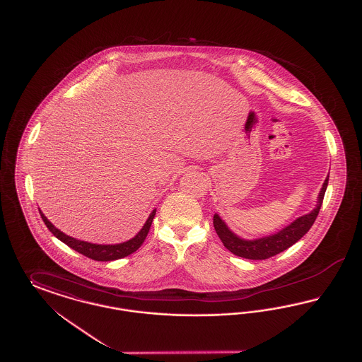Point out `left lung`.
Returning a JSON list of instances; mask_svg holds the SVG:
<instances>
[{"label": "left lung", "instance_id": "obj_1", "mask_svg": "<svg viewBox=\"0 0 362 362\" xmlns=\"http://www.w3.org/2000/svg\"><path fill=\"white\" fill-rule=\"evenodd\" d=\"M328 185V175L320 189L319 197H317V204L315 209L308 213L304 214L298 218H296L293 223L282 228L273 235L263 236L254 240H247L233 233L228 225L225 224L224 220L216 213L213 217V225L214 229L218 235V238L223 241L226 250H229L232 254L245 259H255V260H262V259H269L274 257L276 254L288 250L294 243L300 240L308 230L310 226L315 223L319 210L323 204V198L326 194Z\"/></svg>", "mask_w": 362, "mask_h": 362}]
</instances>
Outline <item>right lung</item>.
Masks as SVG:
<instances>
[{
  "label": "right lung",
  "instance_id": "right-lung-1",
  "mask_svg": "<svg viewBox=\"0 0 362 362\" xmlns=\"http://www.w3.org/2000/svg\"><path fill=\"white\" fill-rule=\"evenodd\" d=\"M40 217L43 220V223L49 228V230L52 235L65 243L66 245H69L70 248H73L74 251L86 255L88 258L93 259V260H99V262H108V260H117V259L124 258L133 252H136L138 248L142 245L144 240L148 236V232L151 229L152 221L155 218L156 209L149 214L146 223L141 228V230L137 235L130 239V240L123 241L119 244H93V243H88V241L77 240L74 238H70L68 235H65L64 232H61L59 229H57L54 225L47 220V217L42 213V210H39Z\"/></svg>",
  "mask_w": 362,
  "mask_h": 362
}]
</instances>
